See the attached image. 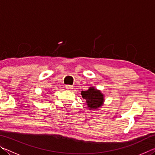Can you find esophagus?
Returning a JSON list of instances; mask_svg holds the SVG:
<instances>
[{"label":"esophagus","instance_id":"esophagus-1","mask_svg":"<svg viewBox=\"0 0 155 155\" xmlns=\"http://www.w3.org/2000/svg\"><path fill=\"white\" fill-rule=\"evenodd\" d=\"M65 88H66V90H69V91H71V90H72L73 89V86H71V85H66L65 86Z\"/></svg>","mask_w":155,"mask_h":155}]
</instances>
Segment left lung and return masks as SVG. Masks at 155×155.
I'll return each instance as SVG.
<instances>
[{
    "mask_svg": "<svg viewBox=\"0 0 155 155\" xmlns=\"http://www.w3.org/2000/svg\"><path fill=\"white\" fill-rule=\"evenodd\" d=\"M81 96L85 100L89 110L99 109L104 104V95L102 91L94 87H89L87 90L81 91Z\"/></svg>",
    "mask_w": 155,
    "mask_h": 155,
    "instance_id": "1",
    "label": "left lung"
}]
</instances>
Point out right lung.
I'll return each mask as SVG.
<instances>
[{"label":"right lung","mask_w":155,"mask_h":155,"mask_svg":"<svg viewBox=\"0 0 155 155\" xmlns=\"http://www.w3.org/2000/svg\"><path fill=\"white\" fill-rule=\"evenodd\" d=\"M48 92H47V94H48Z\"/></svg>","instance_id":"add662e5"}]
</instances>
